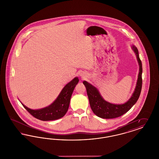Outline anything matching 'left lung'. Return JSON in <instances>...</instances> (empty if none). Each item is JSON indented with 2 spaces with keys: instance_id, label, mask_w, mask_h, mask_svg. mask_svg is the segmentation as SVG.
Listing matches in <instances>:
<instances>
[{
  "instance_id": "left-lung-1",
  "label": "left lung",
  "mask_w": 159,
  "mask_h": 159,
  "mask_svg": "<svg viewBox=\"0 0 159 159\" xmlns=\"http://www.w3.org/2000/svg\"><path fill=\"white\" fill-rule=\"evenodd\" d=\"M132 49L136 53V58L139 65V72L135 90L131 98L126 103L117 105L108 102L102 98L96 88L86 81L83 82L86 89L91 109L94 114L99 117L102 119H114L119 117L128 112L136 103L139 97L143 84L142 62L139 58L137 48L135 46H132Z\"/></svg>"
}]
</instances>
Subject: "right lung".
<instances>
[{"mask_svg":"<svg viewBox=\"0 0 159 159\" xmlns=\"http://www.w3.org/2000/svg\"><path fill=\"white\" fill-rule=\"evenodd\" d=\"M78 82L79 79L77 77L73 79L64 86L53 103L44 108L34 110L22 104L31 115L39 120L49 121L60 119L66 114L68 110L72 93Z\"/></svg>","mask_w":159,"mask_h":159,"instance_id":"1","label":"right lung"}]
</instances>
